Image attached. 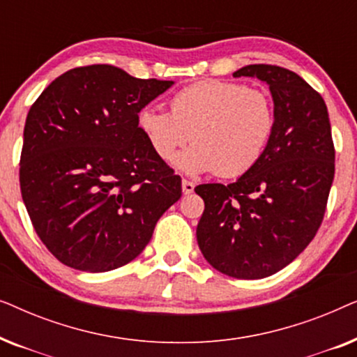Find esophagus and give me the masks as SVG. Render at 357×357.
<instances>
[{
    "label": "esophagus",
    "mask_w": 357,
    "mask_h": 357,
    "mask_svg": "<svg viewBox=\"0 0 357 357\" xmlns=\"http://www.w3.org/2000/svg\"><path fill=\"white\" fill-rule=\"evenodd\" d=\"M193 190H195V183L193 182H190V180H182V192H183V195L193 193Z\"/></svg>",
    "instance_id": "1"
}]
</instances>
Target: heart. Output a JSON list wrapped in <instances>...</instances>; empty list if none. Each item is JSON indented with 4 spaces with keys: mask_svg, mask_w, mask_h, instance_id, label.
Masks as SVG:
<instances>
[{
    "mask_svg": "<svg viewBox=\"0 0 357 357\" xmlns=\"http://www.w3.org/2000/svg\"><path fill=\"white\" fill-rule=\"evenodd\" d=\"M170 114L143 107L136 125L146 143L187 174L216 170L221 177H238L263 158L276 128V109L270 94L232 81H203L178 91L169 102Z\"/></svg>",
    "mask_w": 357,
    "mask_h": 357,
    "instance_id": "heart-1",
    "label": "heart"
}]
</instances>
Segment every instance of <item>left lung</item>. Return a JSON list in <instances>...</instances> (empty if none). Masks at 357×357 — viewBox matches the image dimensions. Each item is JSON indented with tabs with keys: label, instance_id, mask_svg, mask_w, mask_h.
<instances>
[{
	"label": "left lung",
	"instance_id": "obj_1",
	"mask_svg": "<svg viewBox=\"0 0 357 357\" xmlns=\"http://www.w3.org/2000/svg\"><path fill=\"white\" fill-rule=\"evenodd\" d=\"M270 86L276 128L263 158L234 183L195 188L204 202L197 227L203 257L237 280H260L289 265L319 231L335 177L325 100L286 68L248 65L234 77Z\"/></svg>",
	"mask_w": 357,
	"mask_h": 357
}]
</instances>
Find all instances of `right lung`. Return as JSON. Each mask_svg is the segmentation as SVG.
Returning a JSON list of instances; mask_svg holds the SVG:
<instances>
[{
	"mask_svg": "<svg viewBox=\"0 0 357 357\" xmlns=\"http://www.w3.org/2000/svg\"><path fill=\"white\" fill-rule=\"evenodd\" d=\"M172 84L92 65L58 76L33 102L19 182L37 236L63 265L89 273L126 265L182 197V180L136 125Z\"/></svg>",
	"mask_w": 357,
	"mask_h": 357,
	"instance_id": "right-lung-1",
	"label": "right lung"
}]
</instances>
